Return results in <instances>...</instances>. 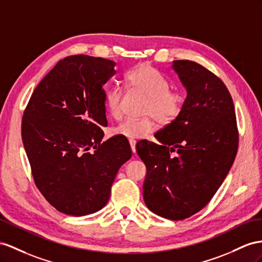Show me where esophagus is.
Listing matches in <instances>:
<instances>
[{
  "label": "esophagus",
  "mask_w": 262,
  "mask_h": 262,
  "mask_svg": "<svg viewBox=\"0 0 262 262\" xmlns=\"http://www.w3.org/2000/svg\"><path fill=\"white\" fill-rule=\"evenodd\" d=\"M129 145H130V149L133 152H136V140L130 139L129 140Z\"/></svg>",
  "instance_id": "34e87169"
}]
</instances>
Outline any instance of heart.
<instances>
[{"label":"heart","mask_w":262,"mask_h":262,"mask_svg":"<svg viewBox=\"0 0 262 262\" xmlns=\"http://www.w3.org/2000/svg\"><path fill=\"white\" fill-rule=\"evenodd\" d=\"M127 84L130 91L143 94L147 97L143 108V118H128L113 128L114 135L128 139L144 138L155 129V120L160 125H168L182 113L184 97L170 89V84L162 73L148 64H143L127 75ZM123 91L112 87L105 93V108L110 117L119 119L123 115Z\"/></svg>","instance_id":"b5f03b06"}]
</instances>
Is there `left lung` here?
Segmentation results:
<instances>
[{"mask_svg":"<svg viewBox=\"0 0 262 262\" xmlns=\"http://www.w3.org/2000/svg\"><path fill=\"white\" fill-rule=\"evenodd\" d=\"M187 91L179 116L155 134L160 145L139 142L146 165L147 208L158 216L183 220L209 203L229 172L238 149L233 102L219 77L198 63L173 61Z\"/></svg>","mask_w":262,"mask_h":262,"instance_id":"left-lung-1","label":"left lung"}]
</instances>
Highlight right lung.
Instances as JSON below:
<instances>
[{"label": "right lung", "instance_id": "1", "mask_svg": "<svg viewBox=\"0 0 262 262\" xmlns=\"http://www.w3.org/2000/svg\"><path fill=\"white\" fill-rule=\"evenodd\" d=\"M115 74L110 59L65 57L36 86L24 112L22 139L35 185L65 214L102 209L118 169L132 157L122 136L102 142L103 86Z\"/></svg>", "mask_w": 262, "mask_h": 262}]
</instances>
